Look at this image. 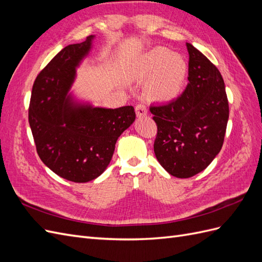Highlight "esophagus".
<instances>
[{"label": "esophagus", "mask_w": 262, "mask_h": 262, "mask_svg": "<svg viewBox=\"0 0 262 262\" xmlns=\"http://www.w3.org/2000/svg\"><path fill=\"white\" fill-rule=\"evenodd\" d=\"M136 114H137V117L141 118V117H144L147 115V108L145 105H142V104H139L136 106Z\"/></svg>", "instance_id": "34e87169"}]
</instances>
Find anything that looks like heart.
I'll use <instances>...</instances> for the list:
<instances>
[{
    "label": "heart",
    "instance_id": "obj_1",
    "mask_svg": "<svg viewBox=\"0 0 262 262\" xmlns=\"http://www.w3.org/2000/svg\"><path fill=\"white\" fill-rule=\"evenodd\" d=\"M131 76L138 81L149 77L147 96L156 101H170L182 91L188 75V64L182 55L156 47L132 63Z\"/></svg>",
    "mask_w": 262,
    "mask_h": 262
}]
</instances>
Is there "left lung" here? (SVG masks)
Instances as JSON below:
<instances>
[{"mask_svg":"<svg viewBox=\"0 0 262 262\" xmlns=\"http://www.w3.org/2000/svg\"><path fill=\"white\" fill-rule=\"evenodd\" d=\"M188 85L168 104L150 106L157 125L154 153L164 169L177 178L204 170L223 146L228 121L225 84L217 68L187 42Z\"/></svg>","mask_w":262,"mask_h":262,"instance_id":"left-lung-1","label":"left lung"}]
</instances>
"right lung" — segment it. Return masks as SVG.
Wrapping results in <instances>:
<instances>
[{
    "mask_svg": "<svg viewBox=\"0 0 262 262\" xmlns=\"http://www.w3.org/2000/svg\"><path fill=\"white\" fill-rule=\"evenodd\" d=\"M94 36L62 49L38 74L28 121L37 153L58 176L87 182L105 171L121 133L136 120L132 106L107 109L73 99L69 91Z\"/></svg>",
    "mask_w": 262,
    "mask_h": 262,
    "instance_id": "obj_1",
    "label": "right lung"
}]
</instances>
